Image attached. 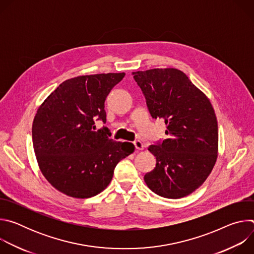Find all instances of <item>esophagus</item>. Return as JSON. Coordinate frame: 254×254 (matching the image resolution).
<instances>
[{
  "label": "esophagus",
  "instance_id": "1",
  "mask_svg": "<svg viewBox=\"0 0 254 254\" xmlns=\"http://www.w3.org/2000/svg\"><path fill=\"white\" fill-rule=\"evenodd\" d=\"M133 144H134L135 149H136V150H138V151H141V150H143V148H144L143 143H142V142H141L139 139H136V140H134V141H133Z\"/></svg>",
  "mask_w": 254,
  "mask_h": 254
}]
</instances>
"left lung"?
<instances>
[{
	"instance_id": "left-lung-1",
	"label": "left lung",
	"mask_w": 254,
	"mask_h": 254,
	"mask_svg": "<svg viewBox=\"0 0 254 254\" xmlns=\"http://www.w3.org/2000/svg\"><path fill=\"white\" fill-rule=\"evenodd\" d=\"M153 119H163L168 138L151 144L156 167L143 177L157 195L179 199L198 189L218 153V125L210 100L181 70L132 72Z\"/></svg>"
}]
</instances>
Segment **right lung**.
I'll list each match as a JSON object with an SVG mask.
<instances>
[{
  "label": "right lung",
  "instance_id": "right-lung-1",
  "mask_svg": "<svg viewBox=\"0 0 254 254\" xmlns=\"http://www.w3.org/2000/svg\"><path fill=\"white\" fill-rule=\"evenodd\" d=\"M126 73L83 75L62 82L40 105L32 126L39 168L58 191L90 198L103 191L118 163L133 153L131 142L116 141L106 122L104 101Z\"/></svg>",
  "mask_w": 254,
  "mask_h": 254
}]
</instances>
